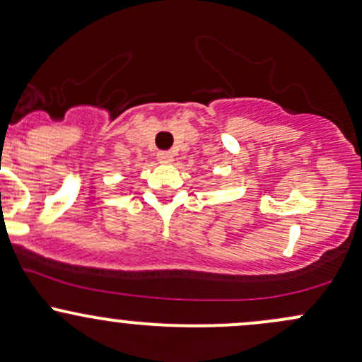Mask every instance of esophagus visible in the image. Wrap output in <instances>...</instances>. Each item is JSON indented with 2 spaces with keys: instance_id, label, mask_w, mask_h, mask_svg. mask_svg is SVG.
Segmentation results:
<instances>
[{
  "instance_id": "esophagus-1",
  "label": "esophagus",
  "mask_w": 362,
  "mask_h": 362,
  "mask_svg": "<svg viewBox=\"0 0 362 362\" xmlns=\"http://www.w3.org/2000/svg\"><path fill=\"white\" fill-rule=\"evenodd\" d=\"M157 160L160 162V164H170V162H173V153H170V151H158Z\"/></svg>"
}]
</instances>
